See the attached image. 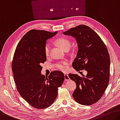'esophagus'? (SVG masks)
Instances as JSON below:
<instances>
[{
  "instance_id": "obj_1",
  "label": "esophagus",
  "mask_w": 120,
  "mask_h": 120,
  "mask_svg": "<svg viewBox=\"0 0 120 120\" xmlns=\"http://www.w3.org/2000/svg\"><path fill=\"white\" fill-rule=\"evenodd\" d=\"M64 80H65V81L69 80L70 79H69V76H68V75L67 74H64Z\"/></svg>"
}]
</instances>
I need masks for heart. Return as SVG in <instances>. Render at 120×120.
Here are the masks:
<instances>
[{
    "label": "heart",
    "instance_id": "heart-1",
    "mask_svg": "<svg viewBox=\"0 0 120 120\" xmlns=\"http://www.w3.org/2000/svg\"><path fill=\"white\" fill-rule=\"evenodd\" d=\"M56 43L59 47H60L62 50L64 51L68 50L70 49L71 44L68 38L64 37H60L57 39L56 41ZM51 51V45L50 44H46L44 47V52L46 56H49L50 55ZM68 64L67 61H64L60 63H58L56 64V68L57 69L60 70H64L67 68V66Z\"/></svg>",
    "mask_w": 120,
    "mask_h": 120
}]
</instances>
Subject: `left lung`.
I'll return each mask as SVG.
<instances>
[{
  "label": "left lung",
  "mask_w": 120,
  "mask_h": 120,
  "mask_svg": "<svg viewBox=\"0 0 120 120\" xmlns=\"http://www.w3.org/2000/svg\"><path fill=\"white\" fill-rule=\"evenodd\" d=\"M63 34L75 38L77 43L78 52L73 67L77 71H87V75L83 76L69 74L76 84L73 97L79 104L91 105L101 98L109 83L110 58L107 49L98 34L88 26L79 25Z\"/></svg>",
  "instance_id": "1"
}]
</instances>
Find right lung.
<instances>
[{
  "mask_svg": "<svg viewBox=\"0 0 120 120\" xmlns=\"http://www.w3.org/2000/svg\"><path fill=\"white\" fill-rule=\"evenodd\" d=\"M57 33L30 30L19 41L13 56L12 69L17 90L28 103L38 109L54 102L64 79V73L58 70L52 71L47 78L41 74V64L46 61V41Z\"/></svg>",
  "mask_w": 120,
  "mask_h": 120,
  "instance_id": "obj_1",
  "label": "right lung"
}]
</instances>
